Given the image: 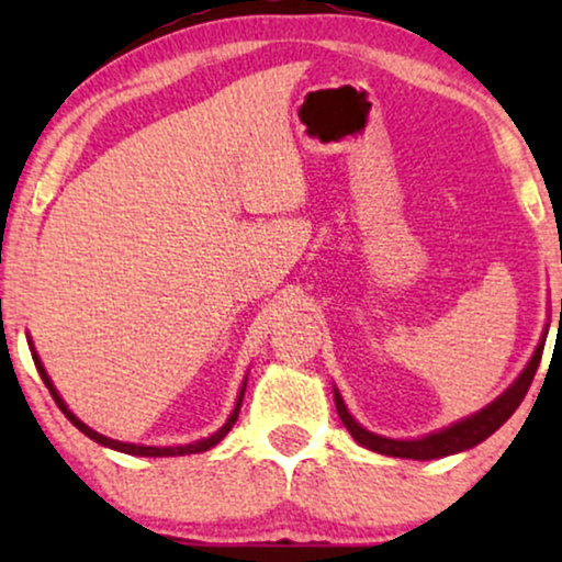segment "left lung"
Here are the masks:
<instances>
[{"mask_svg": "<svg viewBox=\"0 0 562 562\" xmlns=\"http://www.w3.org/2000/svg\"><path fill=\"white\" fill-rule=\"evenodd\" d=\"M544 337H548V333H544L542 340L537 342V348L532 352V358H529V363L525 366V371L517 375V381H514L502 396H496L494 402H491L488 406H483L481 412L471 414V417L452 422L450 427H442V429H437V432L417 437V440H394V437L375 435V432H371V429H366L363 425H358L356 417L348 412V406H345L340 391L333 389L337 414H340L342 425L348 427L352 440H356L358 445H363V448H368V450L381 452V456H389V458L435 460V458L456 456V452L471 450L479 442L486 440V437L494 435L496 429L502 427L514 412H517L521 398H525V394L529 391V383H532V379H535L537 366H540V358L544 350Z\"/></svg>", "mask_w": 562, "mask_h": 562, "instance_id": "8db88e82", "label": "left lung"}]
</instances>
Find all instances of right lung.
<instances>
[{
  "label": "right lung",
  "instance_id": "1",
  "mask_svg": "<svg viewBox=\"0 0 562 562\" xmlns=\"http://www.w3.org/2000/svg\"><path fill=\"white\" fill-rule=\"evenodd\" d=\"M27 345H30V352H33V360H35L37 373H41L43 383H45V386H48L50 396L56 398L58 409L66 414V419L71 422V425H74L76 429H81V432L87 435L89 440H94V442H99V445H104V448H112V450H117V452H127V456H140V458H171V456H191V452H204V450L214 448V445H217V442L222 440V437H225V435L229 432V429H233L235 422H237V414H240L243 396H245V383H248V375H245V381H243V386H240V394H237V398H235V406H233V412H229L227 422L217 429V432H212L210 437H204V440H196V442H189V445H173V448H156V445L120 442V440H112V437H106V435H99L97 429H91L89 425H83V422H81L79 417H76V414H74L71 409H68L66 402H64V396H60L58 389L53 386L48 371H45V366L41 363V358H37V352H35V348H33V340H30V337H27Z\"/></svg>",
  "mask_w": 562,
  "mask_h": 562
}]
</instances>
